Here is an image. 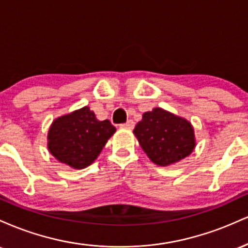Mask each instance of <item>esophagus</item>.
<instances>
[{
  "label": "esophagus",
  "instance_id": "esophagus-1",
  "mask_svg": "<svg viewBox=\"0 0 248 248\" xmlns=\"http://www.w3.org/2000/svg\"><path fill=\"white\" fill-rule=\"evenodd\" d=\"M134 126H135L134 121L133 120H129V121H127L126 124H120V128H124V129H129L130 130V129H133Z\"/></svg>",
  "mask_w": 248,
  "mask_h": 248
}]
</instances>
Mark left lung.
I'll list each match as a JSON object with an SVG mask.
<instances>
[{"label": "left lung", "instance_id": "obj_1", "mask_svg": "<svg viewBox=\"0 0 248 248\" xmlns=\"http://www.w3.org/2000/svg\"><path fill=\"white\" fill-rule=\"evenodd\" d=\"M133 133L150 161L160 167L177 163L196 147L191 122L160 107L143 113Z\"/></svg>", "mask_w": 248, "mask_h": 248}]
</instances>
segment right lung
<instances>
[{"label":"right lung","instance_id":"obj_1","mask_svg":"<svg viewBox=\"0 0 248 248\" xmlns=\"http://www.w3.org/2000/svg\"><path fill=\"white\" fill-rule=\"evenodd\" d=\"M115 130L109 120H98L94 112L85 106L52 121L47 149L61 163L84 169L96 160Z\"/></svg>","mask_w":248,"mask_h":248}]
</instances>
